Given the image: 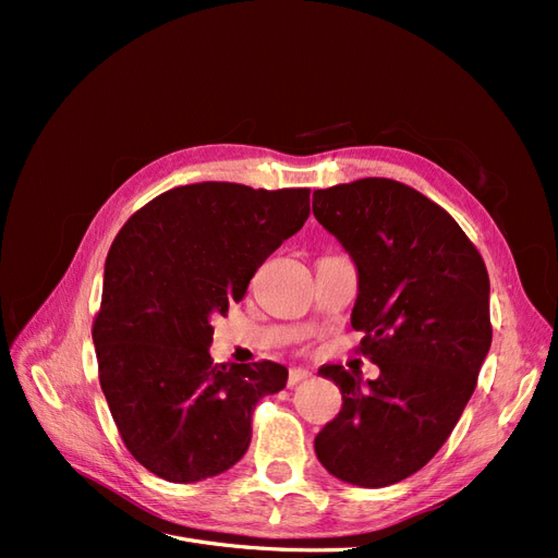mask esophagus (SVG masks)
<instances>
[{"mask_svg":"<svg viewBox=\"0 0 558 558\" xmlns=\"http://www.w3.org/2000/svg\"><path fill=\"white\" fill-rule=\"evenodd\" d=\"M310 377H312L310 369H305V367H293L291 373H289V386H295V384L305 381V379H310Z\"/></svg>","mask_w":558,"mask_h":558,"instance_id":"1","label":"esophagus"}]
</instances>
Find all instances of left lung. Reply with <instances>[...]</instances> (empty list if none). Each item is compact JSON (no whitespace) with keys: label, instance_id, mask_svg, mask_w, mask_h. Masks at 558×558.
<instances>
[{"label":"left lung","instance_id":"8db88e82","mask_svg":"<svg viewBox=\"0 0 558 558\" xmlns=\"http://www.w3.org/2000/svg\"><path fill=\"white\" fill-rule=\"evenodd\" d=\"M316 221L359 272L351 326L377 379L324 365L342 410L314 449L332 477L381 488L414 475L447 442L492 349L488 275L461 226L426 195L367 177L314 191Z\"/></svg>","mask_w":558,"mask_h":558}]
</instances>
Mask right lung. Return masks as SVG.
Returning <instances> with one entry per match:
<instances>
[{
    "label": "right lung",
    "mask_w": 558,
    "mask_h": 558,
    "mask_svg": "<svg viewBox=\"0 0 558 558\" xmlns=\"http://www.w3.org/2000/svg\"><path fill=\"white\" fill-rule=\"evenodd\" d=\"M307 216L310 189L202 181L150 199L116 234L93 326L99 384L125 447L154 475L193 484L246 453L256 402L279 393L289 369L214 365L211 318Z\"/></svg>",
    "instance_id": "obj_1"
}]
</instances>
